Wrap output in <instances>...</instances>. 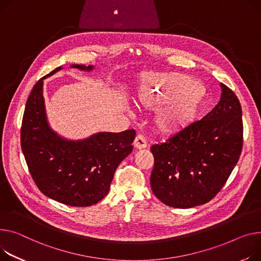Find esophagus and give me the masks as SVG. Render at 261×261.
Segmentation results:
<instances>
[{
  "label": "esophagus",
  "mask_w": 261,
  "mask_h": 261,
  "mask_svg": "<svg viewBox=\"0 0 261 261\" xmlns=\"http://www.w3.org/2000/svg\"><path fill=\"white\" fill-rule=\"evenodd\" d=\"M134 147L136 149H145L147 147V141L144 135L138 134L134 140Z\"/></svg>",
  "instance_id": "esophagus-1"
}]
</instances>
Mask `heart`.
<instances>
[{
  "label": "heart",
  "instance_id": "obj_1",
  "mask_svg": "<svg viewBox=\"0 0 261 261\" xmlns=\"http://www.w3.org/2000/svg\"><path fill=\"white\" fill-rule=\"evenodd\" d=\"M136 97L144 108H160L154 124L160 133L169 136L193 128L202 118L206 107L201 83L179 72L144 74Z\"/></svg>",
  "mask_w": 261,
  "mask_h": 261
}]
</instances>
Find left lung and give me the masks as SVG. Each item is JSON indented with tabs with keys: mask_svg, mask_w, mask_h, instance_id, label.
<instances>
[{
	"mask_svg": "<svg viewBox=\"0 0 261 261\" xmlns=\"http://www.w3.org/2000/svg\"><path fill=\"white\" fill-rule=\"evenodd\" d=\"M217 105L190 130L151 147L154 195L189 209L210 201L228 180L242 149V111L235 93L220 84Z\"/></svg>",
	"mask_w": 261,
	"mask_h": 261,
	"instance_id": "1",
	"label": "left lung"
}]
</instances>
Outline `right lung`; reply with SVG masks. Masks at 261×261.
Returning <instances> with one entry per match:
<instances>
[{
	"label": "right lung",
	"instance_id": "right-lung-1",
	"mask_svg": "<svg viewBox=\"0 0 261 261\" xmlns=\"http://www.w3.org/2000/svg\"><path fill=\"white\" fill-rule=\"evenodd\" d=\"M82 71L93 66L71 65ZM38 81L27 99L21 128V146L30 174L41 192L72 206H89L105 197L118 165L132 152L135 130L97 132L84 140H67L49 126Z\"/></svg>",
	"mask_w": 261,
	"mask_h": 261
}]
</instances>
